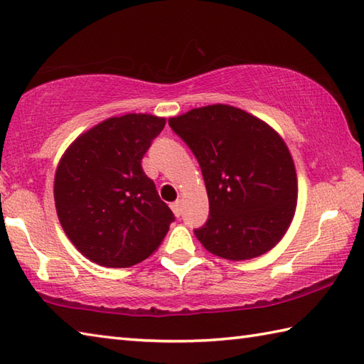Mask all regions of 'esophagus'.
Masks as SVG:
<instances>
[{"instance_id": "34e87169", "label": "esophagus", "mask_w": 364, "mask_h": 364, "mask_svg": "<svg viewBox=\"0 0 364 364\" xmlns=\"http://www.w3.org/2000/svg\"><path fill=\"white\" fill-rule=\"evenodd\" d=\"M172 210L175 213V216L180 218L183 215V202L181 200H176L175 203H172Z\"/></svg>"}]
</instances>
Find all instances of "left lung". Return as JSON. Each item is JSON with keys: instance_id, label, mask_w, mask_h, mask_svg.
<instances>
[{"instance_id": "obj_1", "label": "left lung", "mask_w": 364, "mask_h": 364, "mask_svg": "<svg viewBox=\"0 0 364 364\" xmlns=\"http://www.w3.org/2000/svg\"><path fill=\"white\" fill-rule=\"evenodd\" d=\"M168 126L202 168L210 216L194 233L206 251L247 260L279 243L298 197L294 159L279 134L224 104L170 118Z\"/></svg>"}]
</instances>
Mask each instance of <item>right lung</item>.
<instances>
[{"label":"right lung","instance_id":"1","mask_svg":"<svg viewBox=\"0 0 364 364\" xmlns=\"http://www.w3.org/2000/svg\"><path fill=\"white\" fill-rule=\"evenodd\" d=\"M166 119L146 113L113 117L77 137L58 164L55 206L68 238L85 257L109 268L148 259L175 216L141 168Z\"/></svg>","mask_w":364,"mask_h":364}]
</instances>
